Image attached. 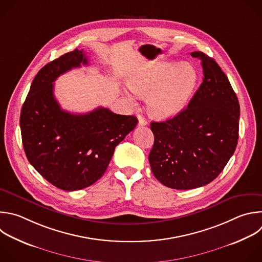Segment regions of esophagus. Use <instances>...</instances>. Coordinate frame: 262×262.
Returning a JSON list of instances; mask_svg holds the SVG:
<instances>
[{
	"mask_svg": "<svg viewBox=\"0 0 262 262\" xmlns=\"http://www.w3.org/2000/svg\"><path fill=\"white\" fill-rule=\"evenodd\" d=\"M138 119H139V125H141V126H144V125H147V120L144 118V117H142L141 115H138Z\"/></svg>",
	"mask_w": 262,
	"mask_h": 262,
	"instance_id": "obj_1",
	"label": "esophagus"
}]
</instances>
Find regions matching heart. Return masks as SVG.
<instances>
[{"label": "heart", "mask_w": 262, "mask_h": 262, "mask_svg": "<svg viewBox=\"0 0 262 262\" xmlns=\"http://www.w3.org/2000/svg\"><path fill=\"white\" fill-rule=\"evenodd\" d=\"M127 84L134 94L148 97V108L154 117L166 118L187 105L198 84V73L187 62L160 61L130 75ZM133 93L125 92V96L135 106Z\"/></svg>", "instance_id": "b5f03b06"}]
</instances>
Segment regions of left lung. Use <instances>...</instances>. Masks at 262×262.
<instances>
[{
  "instance_id": "left-lung-1",
  "label": "left lung",
  "mask_w": 262,
  "mask_h": 262,
  "mask_svg": "<svg viewBox=\"0 0 262 262\" xmlns=\"http://www.w3.org/2000/svg\"><path fill=\"white\" fill-rule=\"evenodd\" d=\"M204 78L187 108L162 122H151L154 144L149 162L164 186L187 190L218 177L238 140L239 104L219 64L201 51Z\"/></svg>"
}]
</instances>
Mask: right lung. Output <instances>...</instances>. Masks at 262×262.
Instances as JSON below:
<instances>
[{
    "mask_svg": "<svg viewBox=\"0 0 262 262\" xmlns=\"http://www.w3.org/2000/svg\"><path fill=\"white\" fill-rule=\"evenodd\" d=\"M87 63L83 50L75 49L44 66L33 80L20 112L28 160L49 183L67 191L97 182L115 147L138 124L137 117L103 107L86 114H71L60 108L53 95V82Z\"/></svg>",
    "mask_w": 262,
    "mask_h": 262,
    "instance_id": "right-lung-1",
    "label": "right lung"
}]
</instances>
